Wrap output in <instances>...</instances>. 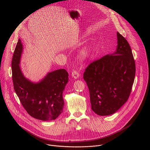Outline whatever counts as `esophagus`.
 Instances as JSON below:
<instances>
[{"label": "esophagus", "mask_w": 150, "mask_h": 150, "mask_svg": "<svg viewBox=\"0 0 150 150\" xmlns=\"http://www.w3.org/2000/svg\"><path fill=\"white\" fill-rule=\"evenodd\" d=\"M72 76L74 78V79H78L79 76V72L76 71V70H74L72 72Z\"/></svg>", "instance_id": "1"}]
</instances>
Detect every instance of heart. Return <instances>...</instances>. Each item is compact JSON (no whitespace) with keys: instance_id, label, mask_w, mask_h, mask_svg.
<instances>
[{"instance_id":"b5f03b06","label":"heart","mask_w":150,"mask_h":150,"mask_svg":"<svg viewBox=\"0 0 150 150\" xmlns=\"http://www.w3.org/2000/svg\"><path fill=\"white\" fill-rule=\"evenodd\" d=\"M90 54V49L89 47H85L81 50L79 53V58L81 60H84L87 59Z\"/></svg>"}]
</instances>
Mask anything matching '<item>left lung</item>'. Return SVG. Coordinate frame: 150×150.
<instances>
[{"instance_id": "8db88e82", "label": "left lung", "mask_w": 150, "mask_h": 150, "mask_svg": "<svg viewBox=\"0 0 150 150\" xmlns=\"http://www.w3.org/2000/svg\"><path fill=\"white\" fill-rule=\"evenodd\" d=\"M116 51L91 63L83 79L90 92L92 110L98 115L115 113L129 98L135 76V62L127 40L117 33Z\"/></svg>"}]
</instances>
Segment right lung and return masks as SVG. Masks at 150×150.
<instances>
[{
  "label": "right lung",
  "mask_w": 150,
  "mask_h": 150,
  "mask_svg": "<svg viewBox=\"0 0 150 150\" xmlns=\"http://www.w3.org/2000/svg\"><path fill=\"white\" fill-rule=\"evenodd\" d=\"M23 44L18 40L12 60V81L15 91L27 113L33 117L49 121L56 119L64 105L63 92L68 82V73L64 69L49 72L38 82L26 78L20 68Z\"/></svg>",
  "instance_id": "1"
}]
</instances>
